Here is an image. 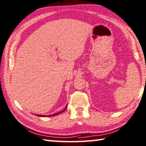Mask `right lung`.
<instances>
[{
	"label": "right lung",
	"mask_w": 146,
	"mask_h": 146,
	"mask_svg": "<svg viewBox=\"0 0 146 146\" xmlns=\"http://www.w3.org/2000/svg\"><path fill=\"white\" fill-rule=\"evenodd\" d=\"M66 107H67V105L66 106V107H65V108L63 110V111H60V112H58V113H54V114H52V115H36V116H38V117H52V116H55V115H58V114H60V113H63V111H65V110L66 109Z\"/></svg>",
	"instance_id": "obj_1"
}]
</instances>
